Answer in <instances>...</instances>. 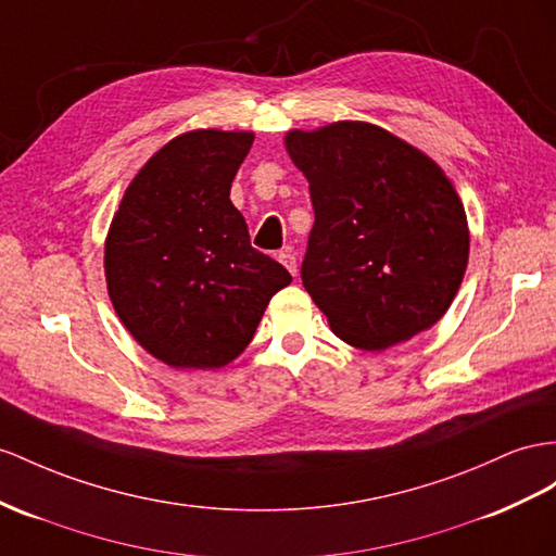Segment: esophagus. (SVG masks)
Listing matches in <instances>:
<instances>
[{
	"instance_id": "34e87169",
	"label": "esophagus",
	"mask_w": 556,
	"mask_h": 556,
	"mask_svg": "<svg viewBox=\"0 0 556 556\" xmlns=\"http://www.w3.org/2000/svg\"><path fill=\"white\" fill-rule=\"evenodd\" d=\"M279 263L289 269V273L295 277L298 275V263H295V253L291 249L279 251Z\"/></svg>"
}]
</instances>
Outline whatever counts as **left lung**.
<instances>
[{
    "label": "left lung",
    "instance_id": "obj_1",
    "mask_svg": "<svg viewBox=\"0 0 556 556\" xmlns=\"http://www.w3.org/2000/svg\"><path fill=\"white\" fill-rule=\"evenodd\" d=\"M287 150L315 208L301 279L331 331L374 352L444 317L469 255L465 208L444 170L364 122L291 131Z\"/></svg>",
    "mask_w": 556,
    "mask_h": 556
}]
</instances>
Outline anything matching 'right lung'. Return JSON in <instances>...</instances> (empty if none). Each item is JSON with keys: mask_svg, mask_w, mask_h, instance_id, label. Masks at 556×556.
<instances>
[{"mask_svg": "<svg viewBox=\"0 0 556 556\" xmlns=\"http://www.w3.org/2000/svg\"><path fill=\"white\" fill-rule=\"evenodd\" d=\"M253 134L190 131L138 170L105 241L110 301L174 368H218L251 343L291 275L251 247L230 188Z\"/></svg>", "mask_w": 556, "mask_h": 556, "instance_id": "right-lung-1", "label": "right lung"}]
</instances>
